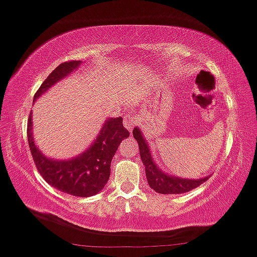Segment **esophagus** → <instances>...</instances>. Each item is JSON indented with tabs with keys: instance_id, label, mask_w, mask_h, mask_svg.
Segmentation results:
<instances>
[{
	"instance_id": "34e87169",
	"label": "esophagus",
	"mask_w": 257,
	"mask_h": 257,
	"mask_svg": "<svg viewBox=\"0 0 257 257\" xmlns=\"http://www.w3.org/2000/svg\"><path fill=\"white\" fill-rule=\"evenodd\" d=\"M123 123H125V127L131 132L132 130H134L135 125H136V120H135L131 115H126L125 118H123Z\"/></svg>"
}]
</instances>
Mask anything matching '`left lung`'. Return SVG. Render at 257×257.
Returning <instances> with one entry per match:
<instances>
[{"instance_id":"1","label":"left lung","mask_w":257,"mask_h":257,"mask_svg":"<svg viewBox=\"0 0 257 257\" xmlns=\"http://www.w3.org/2000/svg\"><path fill=\"white\" fill-rule=\"evenodd\" d=\"M132 134H134L135 140L139 142L141 161L145 165L146 178H147L148 185L158 194H184V192L191 191L192 189L198 187L209 178V175H207L200 179H186L180 178V176L170 175V174L163 172L161 168L158 167V164L154 162V158L152 157L150 150V145L146 141L142 131L139 127H135Z\"/></svg>"}]
</instances>
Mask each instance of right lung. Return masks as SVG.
Listing matches in <instances>:
<instances>
[{
	"mask_svg": "<svg viewBox=\"0 0 257 257\" xmlns=\"http://www.w3.org/2000/svg\"><path fill=\"white\" fill-rule=\"evenodd\" d=\"M82 61H68L57 66L40 85L34 101L79 67ZM32 112L28 120V143L33 159L44 180L59 191L78 197H89L104 189L110 176V164L118 146L130 136L122 118H106L100 132L83 153L70 159L48 158L41 153L33 137Z\"/></svg>",
	"mask_w": 257,
	"mask_h": 257,
	"instance_id": "add662e5",
	"label": "right lung"
}]
</instances>
